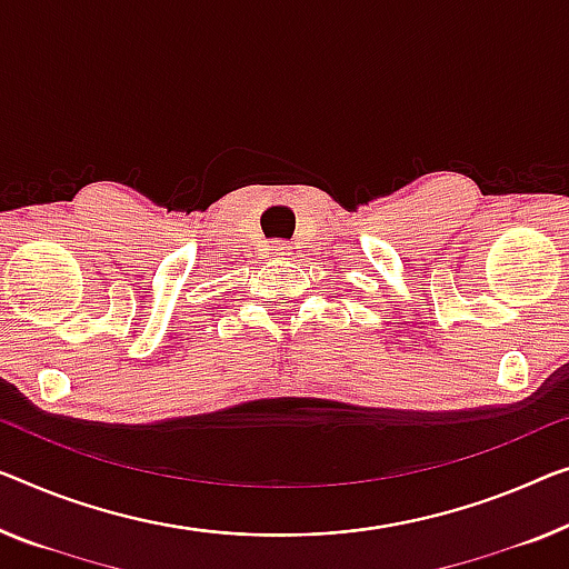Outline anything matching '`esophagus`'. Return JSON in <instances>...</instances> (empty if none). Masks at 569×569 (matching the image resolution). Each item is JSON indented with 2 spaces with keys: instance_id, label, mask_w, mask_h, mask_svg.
<instances>
[{
  "instance_id": "34e87169",
  "label": "esophagus",
  "mask_w": 569,
  "mask_h": 569,
  "mask_svg": "<svg viewBox=\"0 0 569 569\" xmlns=\"http://www.w3.org/2000/svg\"><path fill=\"white\" fill-rule=\"evenodd\" d=\"M286 250H288V248H286V244H281V242L273 244V256H276V258H278V256H288Z\"/></svg>"
}]
</instances>
